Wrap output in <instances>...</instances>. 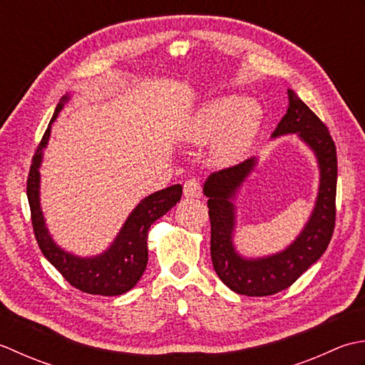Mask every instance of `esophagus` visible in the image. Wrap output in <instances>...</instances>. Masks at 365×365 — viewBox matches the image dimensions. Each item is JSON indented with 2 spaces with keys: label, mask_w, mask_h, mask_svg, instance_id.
Masks as SVG:
<instances>
[{
  "label": "esophagus",
  "mask_w": 365,
  "mask_h": 365,
  "mask_svg": "<svg viewBox=\"0 0 365 365\" xmlns=\"http://www.w3.org/2000/svg\"><path fill=\"white\" fill-rule=\"evenodd\" d=\"M202 184H200L198 180L192 178V180H187L184 182V195L189 198H200L202 197Z\"/></svg>",
  "instance_id": "34e87169"
}]
</instances>
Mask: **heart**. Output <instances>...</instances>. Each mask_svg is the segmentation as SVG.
I'll return each instance as SVG.
<instances>
[{
	"instance_id": "heart-1",
	"label": "heart",
	"mask_w": 365,
	"mask_h": 365,
	"mask_svg": "<svg viewBox=\"0 0 365 365\" xmlns=\"http://www.w3.org/2000/svg\"><path fill=\"white\" fill-rule=\"evenodd\" d=\"M259 111L254 103L237 96H227L205 103L192 118L185 135L193 143L214 141L212 155L220 163L236 162L247 151L258 130Z\"/></svg>"
}]
</instances>
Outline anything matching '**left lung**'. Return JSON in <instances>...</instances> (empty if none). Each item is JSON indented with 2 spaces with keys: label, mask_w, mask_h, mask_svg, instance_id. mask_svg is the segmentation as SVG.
Masks as SVG:
<instances>
[{
  "label": "left lung",
  "mask_w": 365,
  "mask_h": 365,
  "mask_svg": "<svg viewBox=\"0 0 365 365\" xmlns=\"http://www.w3.org/2000/svg\"><path fill=\"white\" fill-rule=\"evenodd\" d=\"M289 106L272 137L297 133L315 151L319 163L317 206L299 237L277 255L244 259L233 247L235 206L230 198L254 170L255 159L212 173L205 182L211 220V259L214 271L235 293L269 296L292 287L324 254L336 227L337 151L329 129L297 96L288 89Z\"/></svg>",
  "instance_id": "left-lung-1"
}]
</instances>
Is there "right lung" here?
<instances>
[{
    "label": "right lung",
    "mask_w": 365,
    "mask_h": 365,
    "mask_svg": "<svg viewBox=\"0 0 365 365\" xmlns=\"http://www.w3.org/2000/svg\"><path fill=\"white\" fill-rule=\"evenodd\" d=\"M66 101L68 98H63V102ZM63 102L58 103L53 118L50 120L47 130L43 132L41 143L36 148L26 180V195L36 241L39 244L43 257L56 267L59 274L72 287H76L80 292L102 296L123 294L135 287L141 274L146 269L148 230L155 220L180 202L182 185H170L167 189L146 197L132 211L120 235L116 236L115 242L102 255L94 258H80L59 249L51 241L39 207V165L42 150L46 148L50 137L51 123L56 120L59 110L63 108Z\"/></svg>",
    "instance_id": "add662e5"
}]
</instances>
